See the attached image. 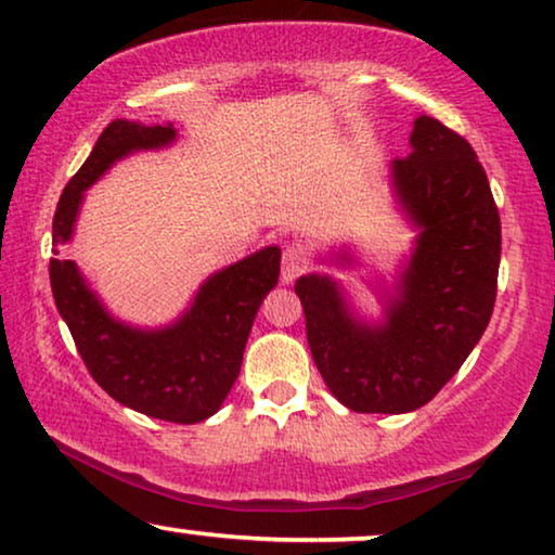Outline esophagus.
<instances>
[{
  "mask_svg": "<svg viewBox=\"0 0 555 555\" xmlns=\"http://www.w3.org/2000/svg\"><path fill=\"white\" fill-rule=\"evenodd\" d=\"M306 270H308L306 253H302L298 245H287L283 249V270H280L283 283H293V280H298Z\"/></svg>",
  "mask_w": 555,
  "mask_h": 555,
  "instance_id": "esophagus-1",
  "label": "esophagus"
}]
</instances>
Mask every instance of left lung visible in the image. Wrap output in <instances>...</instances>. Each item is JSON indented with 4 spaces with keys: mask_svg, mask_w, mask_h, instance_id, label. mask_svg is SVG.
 Instances as JSON below:
<instances>
[{
    "mask_svg": "<svg viewBox=\"0 0 555 555\" xmlns=\"http://www.w3.org/2000/svg\"><path fill=\"white\" fill-rule=\"evenodd\" d=\"M412 154L391 162L399 207L420 234L386 293L384 321L366 323L328 275H302L308 346L325 386L363 414H404L431 401L488 328L498 293L500 215L473 146L420 116Z\"/></svg>",
    "mask_w": 555,
    "mask_h": 555,
    "instance_id": "left-lung-1",
    "label": "left lung"
}]
</instances>
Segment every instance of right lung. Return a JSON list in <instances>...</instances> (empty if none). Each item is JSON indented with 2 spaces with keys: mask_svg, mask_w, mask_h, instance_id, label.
I'll return each instance as SVG.
<instances>
[{
  "mask_svg": "<svg viewBox=\"0 0 555 555\" xmlns=\"http://www.w3.org/2000/svg\"><path fill=\"white\" fill-rule=\"evenodd\" d=\"M173 139L171 124L143 126L126 118L108 124L60 196L52 245L73 240L82 194L118 158L164 149ZM278 275L280 247H264L207 278L179 321L143 331L116 321L73 260H50L52 298L90 376L124 406L177 424L204 422L222 406L240 376L257 310Z\"/></svg>",
  "mask_w": 555,
  "mask_h": 555,
  "instance_id": "obj_1",
  "label": "right lung"
}]
</instances>
